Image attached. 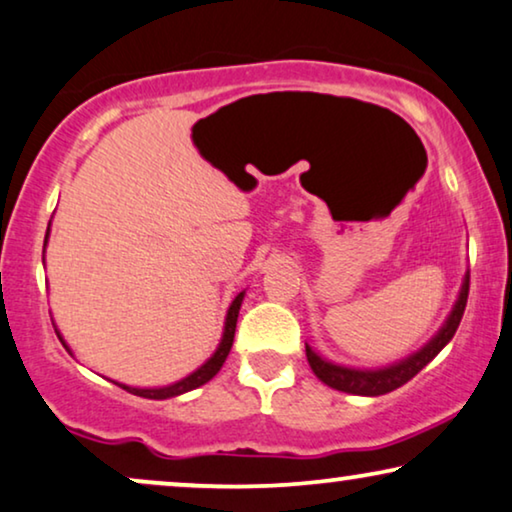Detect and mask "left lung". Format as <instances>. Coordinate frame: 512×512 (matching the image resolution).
<instances>
[{"instance_id": "1", "label": "left lung", "mask_w": 512, "mask_h": 512, "mask_svg": "<svg viewBox=\"0 0 512 512\" xmlns=\"http://www.w3.org/2000/svg\"><path fill=\"white\" fill-rule=\"evenodd\" d=\"M468 285H470V276L466 274L459 297H456V304L452 313L447 316L445 325L440 327L438 335H435L431 342L421 346V349L417 353H412L410 358L400 360V363H393L388 367H379V370H358V367L330 363V360L320 358L318 353L306 344V360H309L313 374H316V377L330 388H337V391L353 393V395H384V393L395 391V388L407 384L414 374L424 370V367L431 363L442 349H445L449 339L454 337L456 327H459L463 318V311H466Z\"/></svg>"}]
</instances>
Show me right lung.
<instances>
[{
  "label": "right lung",
  "mask_w": 512,
  "mask_h": 512,
  "mask_svg": "<svg viewBox=\"0 0 512 512\" xmlns=\"http://www.w3.org/2000/svg\"><path fill=\"white\" fill-rule=\"evenodd\" d=\"M49 229H51V222H49ZM49 229H46V241H49ZM44 241V245H46ZM243 295L245 292H238L234 302H231L229 311H227V320H224V332H222V342L220 346H217V351L210 356L206 363H203L199 370H194L192 374H187L185 379L175 381V384L170 386H161V388H135V386H126V384H119L124 391L133 393V395H140V398H149V400H166V398H175V395H182L187 391H194V388H199L206 384V381H210L215 377L217 372H220V367L224 365V360H227L229 351H231V344H234V332H236V320H238V309H241L243 304ZM56 335L60 342H63V346L67 349L65 339L60 337V332L56 330ZM70 351V349H67ZM117 384V381H114Z\"/></svg>",
  "instance_id": "add662e5"
}]
</instances>
